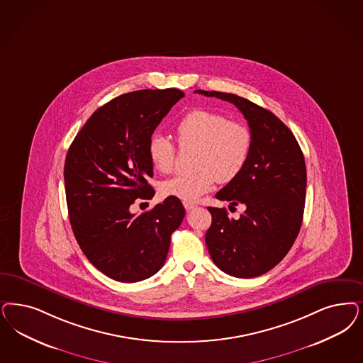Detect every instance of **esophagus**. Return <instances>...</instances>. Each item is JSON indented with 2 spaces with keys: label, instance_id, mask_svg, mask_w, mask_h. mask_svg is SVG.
Here are the masks:
<instances>
[{
  "label": "esophagus",
  "instance_id": "1",
  "mask_svg": "<svg viewBox=\"0 0 363 363\" xmlns=\"http://www.w3.org/2000/svg\"><path fill=\"white\" fill-rule=\"evenodd\" d=\"M184 206H185V209H186V211H191V209H194V208H196V203L185 201V202H184Z\"/></svg>",
  "mask_w": 363,
  "mask_h": 363
}]
</instances>
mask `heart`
<instances>
[{
  "label": "heart",
  "instance_id": "b5f03b06",
  "mask_svg": "<svg viewBox=\"0 0 363 363\" xmlns=\"http://www.w3.org/2000/svg\"><path fill=\"white\" fill-rule=\"evenodd\" d=\"M181 146H196L193 172L179 173L161 185L163 197L196 201L213 188L214 182L228 184L238 177L248 162L252 150L250 127L225 115L209 110L185 113L175 127ZM149 157L161 173L174 167L175 145L162 134L149 140Z\"/></svg>",
  "mask_w": 363,
  "mask_h": 363
}]
</instances>
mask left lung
Wrapping results in <instances>:
<instances>
[{"label":"left lung","instance_id":"left-lung-1","mask_svg":"<svg viewBox=\"0 0 363 363\" xmlns=\"http://www.w3.org/2000/svg\"><path fill=\"white\" fill-rule=\"evenodd\" d=\"M235 104L248 121L252 150L242 172L216 199L245 205L238 220L225 208H212L205 242L213 263L228 275L250 279L280 263L299 235L307 173L291 130L276 115L235 94L197 89Z\"/></svg>","mask_w":363,"mask_h":363}]
</instances>
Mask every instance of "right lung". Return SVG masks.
Wrapping results in <instances>:
<instances>
[{"mask_svg": "<svg viewBox=\"0 0 363 363\" xmlns=\"http://www.w3.org/2000/svg\"><path fill=\"white\" fill-rule=\"evenodd\" d=\"M185 94L177 88L140 89L101 106L77 133L65 158L69 221L89 263L116 281L135 283L166 262L172 233L185 208L167 197L149 212H130L155 194L149 140Z\"/></svg>", "mask_w": 363, "mask_h": 363, "instance_id": "right-lung-1", "label": "right lung"}]
</instances>
